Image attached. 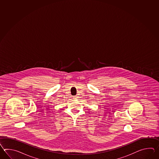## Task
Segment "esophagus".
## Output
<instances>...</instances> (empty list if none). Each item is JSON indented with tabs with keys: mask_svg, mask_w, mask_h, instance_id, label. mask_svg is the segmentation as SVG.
<instances>
[{
	"mask_svg": "<svg viewBox=\"0 0 159 159\" xmlns=\"http://www.w3.org/2000/svg\"><path fill=\"white\" fill-rule=\"evenodd\" d=\"M77 98H78V97H77V95H75V96H74V97H73V99H77Z\"/></svg>",
	"mask_w": 159,
	"mask_h": 159,
	"instance_id": "34e87169",
	"label": "esophagus"
}]
</instances>
